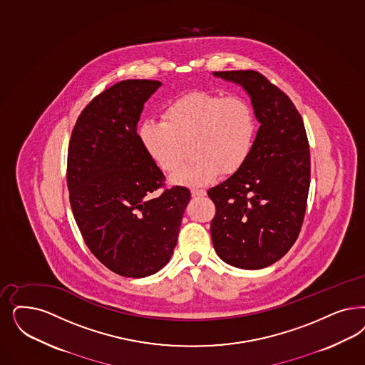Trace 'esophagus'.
<instances>
[{
	"instance_id": "esophagus-1",
	"label": "esophagus",
	"mask_w": 365,
	"mask_h": 365,
	"mask_svg": "<svg viewBox=\"0 0 365 365\" xmlns=\"http://www.w3.org/2000/svg\"><path fill=\"white\" fill-rule=\"evenodd\" d=\"M191 194L194 197H203V195H206V191L203 189H191Z\"/></svg>"
}]
</instances>
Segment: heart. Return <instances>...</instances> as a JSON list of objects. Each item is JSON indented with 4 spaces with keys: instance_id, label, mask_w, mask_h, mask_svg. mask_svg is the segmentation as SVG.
I'll return each instance as SVG.
<instances>
[{
    "instance_id": "obj_1",
    "label": "heart",
    "mask_w": 365,
    "mask_h": 365,
    "mask_svg": "<svg viewBox=\"0 0 365 365\" xmlns=\"http://www.w3.org/2000/svg\"><path fill=\"white\" fill-rule=\"evenodd\" d=\"M256 128V114L244 97L191 91L165 108L163 121H144L138 138L152 162L167 174L182 164L190 147L194 159L173 180L201 186L218 174L233 175L247 163Z\"/></svg>"
}]
</instances>
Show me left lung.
<instances>
[{"mask_svg": "<svg viewBox=\"0 0 365 365\" xmlns=\"http://www.w3.org/2000/svg\"><path fill=\"white\" fill-rule=\"evenodd\" d=\"M251 97L260 128L247 163L207 191L215 205L210 233L217 255L244 269L282 259L301 232L310 187V150L289 96L253 70L215 71Z\"/></svg>", "mask_w": 365, "mask_h": 365, "instance_id": "1", "label": "left lung"}]
</instances>
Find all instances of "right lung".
I'll return each mask as SVG.
<instances>
[{
    "label": "right lung",
    "mask_w": 365,
    "mask_h": 365,
    "mask_svg": "<svg viewBox=\"0 0 365 365\" xmlns=\"http://www.w3.org/2000/svg\"><path fill=\"white\" fill-rule=\"evenodd\" d=\"M160 85L128 79L105 90L79 114L68 144L76 225L90 252L121 277H148L170 262L190 201L189 189L165 187L138 138L144 102Z\"/></svg>",
    "instance_id": "right-lung-1"
}]
</instances>
